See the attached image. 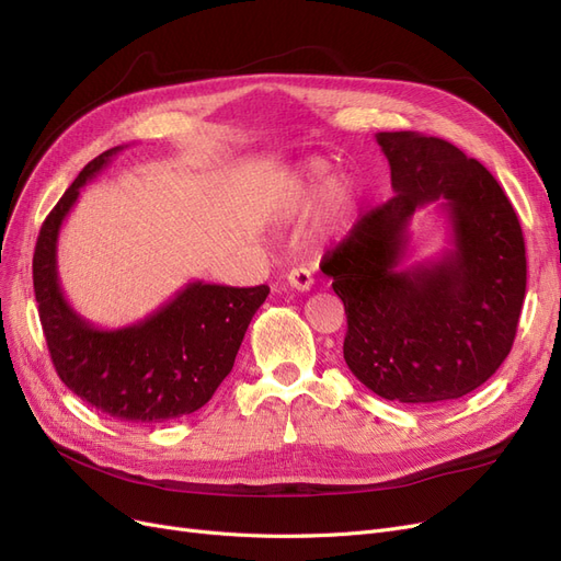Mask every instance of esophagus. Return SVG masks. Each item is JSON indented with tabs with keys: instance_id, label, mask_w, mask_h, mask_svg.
I'll return each instance as SVG.
<instances>
[{
	"instance_id": "34e87169",
	"label": "esophagus",
	"mask_w": 561,
	"mask_h": 561,
	"mask_svg": "<svg viewBox=\"0 0 561 561\" xmlns=\"http://www.w3.org/2000/svg\"><path fill=\"white\" fill-rule=\"evenodd\" d=\"M287 283H290V287H295L299 293H309L313 287V276L307 266H297L287 274Z\"/></svg>"
}]
</instances>
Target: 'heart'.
Instances as JSON below:
<instances>
[{"label": "heart", "instance_id": "heart-1", "mask_svg": "<svg viewBox=\"0 0 561 561\" xmlns=\"http://www.w3.org/2000/svg\"><path fill=\"white\" fill-rule=\"evenodd\" d=\"M328 192V168L322 163H309L297 178L290 196H287V208L293 213H307ZM355 206V192L348 182L332 184L328 196V208L332 217H346Z\"/></svg>", "mask_w": 561, "mask_h": 561}]
</instances>
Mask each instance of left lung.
<instances>
[{
    "label": "left lung",
    "mask_w": 561,
    "mask_h": 561,
    "mask_svg": "<svg viewBox=\"0 0 561 561\" xmlns=\"http://www.w3.org/2000/svg\"><path fill=\"white\" fill-rule=\"evenodd\" d=\"M396 196L365 213L320 262L344 301V360L379 398L431 404L468 396L513 348L526 293L524 236L486 168L447 140L377 133ZM440 201L453 248L402 267L409 222Z\"/></svg>",
    "instance_id": "1"
}]
</instances>
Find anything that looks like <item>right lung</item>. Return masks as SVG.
<instances>
[{
    "mask_svg": "<svg viewBox=\"0 0 561 561\" xmlns=\"http://www.w3.org/2000/svg\"><path fill=\"white\" fill-rule=\"evenodd\" d=\"M122 149L95 157L48 213L32 257V280L46 346L62 383L116 421L163 423L201 410L213 398L268 287L194 280L126 328L105 330L81 318L58 280V236L81 186Z\"/></svg>",
    "mask_w": 561,
    "mask_h": 561,
    "instance_id": "right-lung-1",
    "label": "right lung"
}]
</instances>
